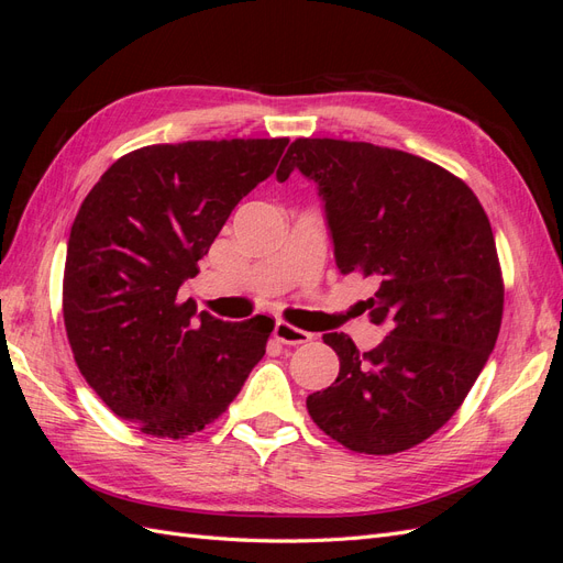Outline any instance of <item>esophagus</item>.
Wrapping results in <instances>:
<instances>
[{
    "mask_svg": "<svg viewBox=\"0 0 563 563\" xmlns=\"http://www.w3.org/2000/svg\"><path fill=\"white\" fill-rule=\"evenodd\" d=\"M275 338L279 340V343H284V345H302V343H310L312 333L302 331V329H296V327H291V323H286V321H277L275 323Z\"/></svg>",
    "mask_w": 563,
    "mask_h": 563,
    "instance_id": "34e87169",
    "label": "esophagus"
}]
</instances>
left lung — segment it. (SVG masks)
Wrapping results in <instances>:
<instances>
[{
    "label": "left lung",
    "mask_w": 563,
    "mask_h": 563,
    "mask_svg": "<svg viewBox=\"0 0 563 563\" xmlns=\"http://www.w3.org/2000/svg\"><path fill=\"white\" fill-rule=\"evenodd\" d=\"M294 168L317 183L340 275L378 284L366 308L387 329L368 352L323 333L340 371L308 411L350 451L413 449L451 420L496 347L505 286L488 216L457 176L401 150L298 139L277 178Z\"/></svg>",
    "instance_id": "1"
}]
</instances>
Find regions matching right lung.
<instances>
[{"label":"right lung","instance_id":"obj_1","mask_svg":"<svg viewBox=\"0 0 563 563\" xmlns=\"http://www.w3.org/2000/svg\"><path fill=\"white\" fill-rule=\"evenodd\" d=\"M288 139L187 141L119 157L67 240L63 319L75 362L110 411L183 439L225 413L275 321H223L178 300L232 209L275 174Z\"/></svg>","mask_w":563,"mask_h":563}]
</instances>
